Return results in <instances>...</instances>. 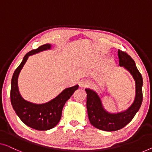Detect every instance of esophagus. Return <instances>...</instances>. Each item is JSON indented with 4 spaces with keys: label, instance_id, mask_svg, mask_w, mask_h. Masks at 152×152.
Segmentation results:
<instances>
[{
    "label": "esophagus",
    "instance_id": "esophagus-1",
    "mask_svg": "<svg viewBox=\"0 0 152 152\" xmlns=\"http://www.w3.org/2000/svg\"><path fill=\"white\" fill-rule=\"evenodd\" d=\"M79 85H80V88H85L88 86V82H87V81L83 80H81V81H80V83H79Z\"/></svg>",
    "mask_w": 152,
    "mask_h": 152
}]
</instances>
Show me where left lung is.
Returning <instances> with one entry per match:
<instances>
[{"instance_id": "left-lung-1", "label": "left lung", "mask_w": 152, "mask_h": 152, "mask_svg": "<svg viewBox=\"0 0 152 152\" xmlns=\"http://www.w3.org/2000/svg\"><path fill=\"white\" fill-rule=\"evenodd\" d=\"M118 65L124 67L132 75L135 81V97L130 106L118 113H110L104 108L100 96L94 90L87 88L86 107L91 124L99 129L113 132L124 127L132 120L142 102V87L143 84L141 74L138 71L133 59L126 53L118 50Z\"/></svg>"}]
</instances>
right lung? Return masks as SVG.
Instances as JSON below:
<instances>
[{"label": "right lung", "instance_id": "right-lung-1", "mask_svg": "<svg viewBox=\"0 0 152 152\" xmlns=\"http://www.w3.org/2000/svg\"><path fill=\"white\" fill-rule=\"evenodd\" d=\"M52 49V45L46 44L38 49L27 53L14 71L11 82L10 98L12 107L20 120L27 126L39 131L53 128L60 122L62 109L65 103L69 99L79 86L67 88L49 102L44 103H34L25 100L20 93L18 80L20 72L28 57L39 52Z\"/></svg>", "mask_w": 152, "mask_h": 152}]
</instances>
